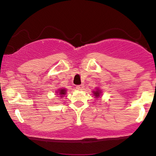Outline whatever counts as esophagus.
<instances>
[{
	"instance_id": "obj_1",
	"label": "esophagus",
	"mask_w": 156,
	"mask_h": 156,
	"mask_svg": "<svg viewBox=\"0 0 156 156\" xmlns=\"http://www.w3.org/2000/svg\"><path fill=\"white\" fill-rule=\"evenodd\" d=\"M83 87H84V86L83 85V84H81V85H78V86H77V87H76V89H78V90H82V89H83Z\"/></svg>"
}]
</instances>
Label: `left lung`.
<instances>
[{"instance_id":"1","label":"left lung","mask_w":156,"mask_h":156,"mask_svg":"<svg viewBox=\"0 0 156 156\" xmlns=\"http://www.w3.org/2000/svg\"><path fill=\"white\" fill-rule=\"evenodd\" d=\"M92 93H93V94H94V98H97V99H98V98H99L102 94V92L100 89H96V90L93 91Z\"/></svg>"}]
</instances>
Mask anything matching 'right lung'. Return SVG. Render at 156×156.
I'll use <instances>...</instances> for the list:
<instances>
[{"label":"right lung","mask_w":156,"mask_h":156,"mask_svg":"<svg viewBox=\"0 0 156 156\" xmlns=\"http://www.w3.org/2000/svg\"><path fill=\"white\" fill-rule=\"evenodd\" d=\"M55 92H56V94H58L60 98H63V96L65 95L66 93H67V89L61 88L59 89H58V90H57Z\"/></svg>","instance_id":"obj_1"}]
</instances>
